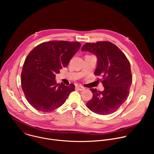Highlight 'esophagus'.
Returning <instances> with one entry per match:
<instances>
[{
	"label": "esophagus",
	"instance_id": "esophagus-1",
	"mask_svg": "<svg viewBox=\"0 0 154 154\" xmlns=\"http://www.w3.org/2000/svg\"><path fill=\"white\" fill-rule=\"evenodd\" d=\"M75 88H76L77 90H79V91H83V90H85L84 87H83V86H80V85H77V86H75Z\"/></svg>",
	"mask_w": 154,
	"mask_h": 154
}]
</instances>
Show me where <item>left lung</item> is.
Masks as SVG:
<instances>
[{
  "label": "left lung",
  "mask_w": 154,
  "mask_h": 154,
  "mask_svg": "<svg viewBox=\"0 0 154 154\" xmlns=\"http://www.w3.org/2000/svg\"><path fill=\"white\" fill-rule=\"evenodd\" d=\"M82 51L94 54L97 58L96 75L102 77L103 91L91 88L93 98L86 106L101 115L114 113L127 100L132 82L130 64L124 53L112 42L98 41L88 42Z\"/></svg>",
  "instance_id": "left-lung-1"
}]
</instances>
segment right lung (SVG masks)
Wrapping results in <instances>:
<instances>
[{
	"instance_id": "1",
	"label": "right lung",
	"mask_w": 154,
	"mask_h": 154,
	"mask_svg": "<svg viewBox=\"0 0 154 154\" xmlns=\"http://www.w3.org/2000/svg\"><path fill=\"white\" fill-rule=\"evenodd\" d=\"M79 42H42L27 55L21 72V86L29 103L36 109L50 112L61 106L75 90L72 83H57L55 75L66 68L77 52Z\"/></svg>"
}]
</instances>
